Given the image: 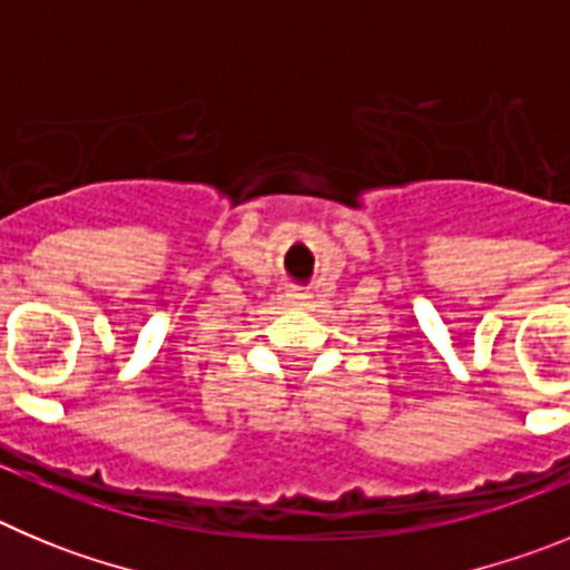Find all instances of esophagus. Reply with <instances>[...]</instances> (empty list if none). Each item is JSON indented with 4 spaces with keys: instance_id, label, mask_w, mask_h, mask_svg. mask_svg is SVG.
Here are the masks:
<instances>
[{
    "instance_id": "esophagus-1",
    "label": "esophagus",
    "mask_w": 570,
    "mask_h": 570,
    "mask_svg": "<svg viewBox=\"0 0 570 570\" xmlns=\"http://www.w3.org/2000/svg\"><path fill=\"white\" fill-rule=\"evenodd\" d=\"M285 302H288V305H294V308H305V305L311 302V294H302V291H288V294H285Z\"/></svg>"
}]
</instances>
